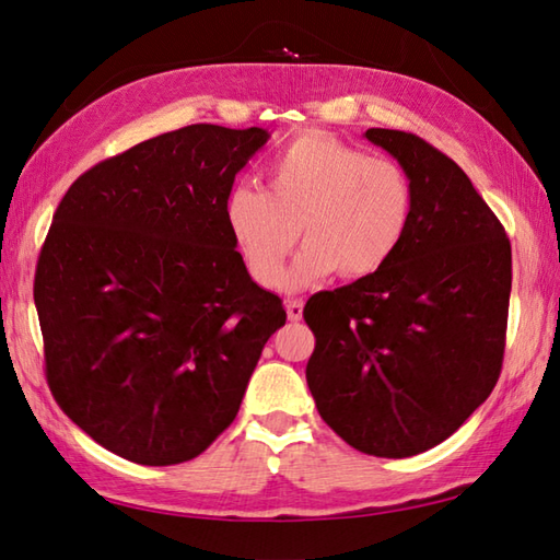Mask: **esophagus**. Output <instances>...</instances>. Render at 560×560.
<instances>
[{
	"label": "esophagus",
	"instance_id": "esophagus-1",
	"mask_svg": "<svg viewBox=\"0 0 560 560\" xmlns=\"http://www.w3.org/2000/svg\"><path fill=\"white\" fill-rule=\"evenodd\" d=\"M287 313H289L291 323H299V319H303V301L301 299L289 301L287 303Z\"/></svg>",
	"mask_w": 560,
	"mask_h": 560
}]
</instances>
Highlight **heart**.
I'll list each match as a JSON object with an SVG mask.
<instances>
[{
  "label": "heart",
  "mask_w": 560,
  "mask_h": 560,
  "mask_svg": "<svg viewBox=\"0 0 560 560\" xmlns=\"http://www.w3.org/2000/svg\"><path fill=\"white\" fill-rule=\"evenodd\" d=\"M413 205L397 161L305 132L269 161L267 189L231 185L223 221L249 277L267 289L279 283L301 229L305 247L283 283L303 289L335 271L347 281L383 271L407 241Z\"/></svg>",
  "instance_id": "1"
}]
</instances>
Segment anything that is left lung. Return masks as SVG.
Returning <instances> with one entry per match:
<instances>
[{"instance_id":"obj_1","label":"left lung","mask_w":560,"mask_h":560,"mask_svg":"<svg viewBox=\"0 0 560 560\" xmlns=\"http://www.w3.org/2000/svg\"><path fill=\"white\" fill-rule=\"evenodd\" d=\"M413 185V221L389 265L313 295L305 377L315 407L365 455L401 459L443 443L498 383L513 253L459 165L421 137L373 127Z\"/></svg>"}]
</instances>
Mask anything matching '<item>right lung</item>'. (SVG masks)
<instances>
[{"mask_svg": "<svg viewBox=\"0 0 560 560\" xmlns=\"http://www.w3.org/2000/svg\"><path fill=\"white\" fill-rule=\"evenodd\" d=\"M269 137L165 132L93 165L55 211L33 283L47 385L83 433L129 462L201 455L287 325L223 221L225 192Z\"/></svg>", "mask_w": 560, "mask_h": 560, "instance_id": "add662e5", "label": "right lung"}]
</instances>
